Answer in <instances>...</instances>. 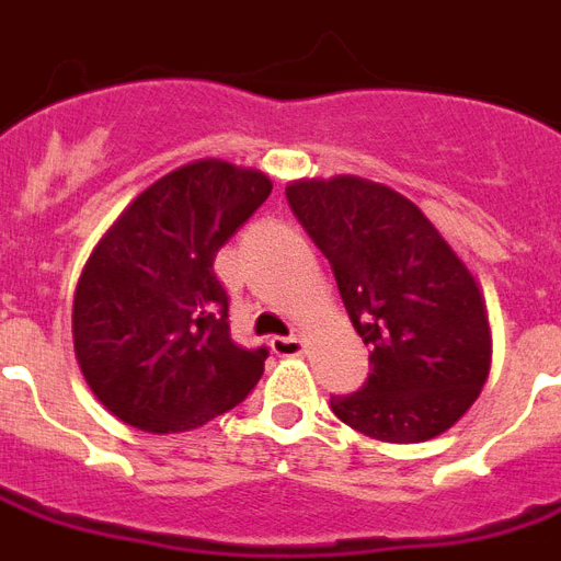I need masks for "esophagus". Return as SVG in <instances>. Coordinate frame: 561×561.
Segmentation results:
<instances>
[{"instance_id": "esophagus-1", "label": "esophagus", "mask_w": 561, "mask_h": 561, "mask_svg": "<svg viewBox=\"0 0 561 561\" xmlns=\"http://www.w3.org/2000/svg\"><path fill=\"white\" fill-rule=\"evenodd\" d=\"M273 354H279V357H299L305 352V340L302 336H273L271 340Z\"/></svg>"}]
</instances>
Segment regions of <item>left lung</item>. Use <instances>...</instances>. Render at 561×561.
Segmentation results:
<instances>
[{
    "instance_id": "1",
    "label": "left lung",
    "mask_w": 561,
    "mask_h": 561,
    "mask_svg": "<svg viewBox=\"0 0 561 561\" xmlns=\"http://www.w3.org/2000/svg\"><path fill=\"white\" fill-rule=\"evenodd\" d=\"M294 216L334 271L368 352V380L331 412L389 444L446 432L490 371V322L472 273L409 198L366 178L296 181Z\"/></svg>"
}]
</instances>
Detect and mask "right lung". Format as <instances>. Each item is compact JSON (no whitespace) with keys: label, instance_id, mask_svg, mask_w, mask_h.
Returning <instances> with one entry per match:
<instances>
[{"label":"right lung","instance_id":"right-lung-1","mask_svg":"<svg viewBox=\"0 0 561 561\" xmlns=\"http://www.w3.org/2000/svg\"><path fill=\"white\" fill-rule=\"evenodd\" d=\"M271 178L227 161L186 163L123 209L75 296V354L108 412L144 432H186L239 407L267 348L230 336L213 262L267 202Z\"/></svg>","mask_w":561,"mask_h":561}]
</instances>
